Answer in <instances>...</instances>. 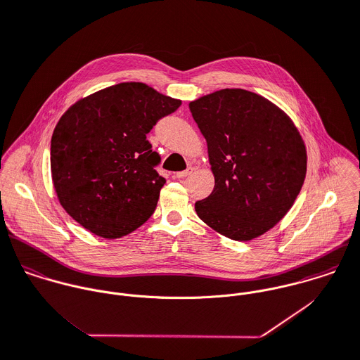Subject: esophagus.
<instances>
[{
	"label": "esophagus",
	"mask_w": 360,
	"mask_h": 360,
	"mask_svg": "<svg viewBox=\"0 0 360 360\" xmlns=\"http://www.w3.org/2000/svg\"><path fill=\"white\" fill-rule=\"evenodd\" d=\"M191 172H193V167H188V169H186V170H183V172H177V173H176V177H177V179L187 177Z\"/></svg>",
	"instance_id": "34e87169"
}]
</instances>
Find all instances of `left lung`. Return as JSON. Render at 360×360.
Returning a JSON list of instances; mask_svg holds the SVG:
<instances>
[{
  "label": "left lung",
  "mask_w": 360,
  "mask_h": 360,
  "mask_svg": "<svg viewBox=\"0 0 360 360\" xmlns=\"http://www.w3.org/2000/svg\"><path fill=\"white\" fill-rule=\"evenodd\" d=\"M188 106L215 177L212 193L195 202L197 215L229 239L264 235L302 190L307 153L299 129L276 105L244 89H221Z\"/></svg>",
  "instance_id": "obj_1"
}]
</instances>
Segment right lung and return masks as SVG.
<instances>
[{
	"instance_id": "add662e5",
	"label": "right lung",
	"mask_w": 360,
	"mask_h": 360,
	"mask_svg": "<svg viewBox=\"0 0 360 360\" xmlns=\"http://www.w3.org/2000/svg\"><path fill=\"white\" fill-rule=\"evenodd\" d=\"M181 101L122 82L72 105L51 136V177L61 207L86 231L119 239L153 214L166 180L146 134Z\"/></svg>"
}]
</instances>
